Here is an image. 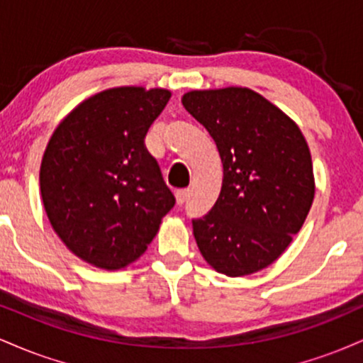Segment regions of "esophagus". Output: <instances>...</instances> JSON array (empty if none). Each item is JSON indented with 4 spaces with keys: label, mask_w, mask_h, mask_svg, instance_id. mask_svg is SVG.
<instances>
[{
    "label": "esophagus",
    "mask_w": 363,
    "mask_h": 363,
    "mask_svg": "<svg viewBox=\"0 0 363 363\" xmlns=\"http://www.w3.org/2000/svg\"><path fill=\"white\" fill-rule=\"evenodd\" d=\"M187 196H189V189L187 187H182V189L176 191V199H177V205H182L186 201Z\"/></svg>",
    "instance_id": "esophagus-1"
}]
</instances>
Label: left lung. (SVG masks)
I'll return each instance as SVG.
<instances>
[{
    "label": "left lung",
    "instance_id": "obj_1",
    "mask_svg": "<svg viewBox=\"0 0 363 363\" xmlns=\"http://www.w3.org/2000/svg\"><path fill=\"white\" fill-rule=\"evenodd\" d=\"M182 106L215 140L223 164L218 199L193 234L227 277L269 266L301 230L314 199L311 152L289 116L249 89L194 90Z\"/></svg>",
    "mask_w": 363,
    "mask_h": 363
}]
</instances>
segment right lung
I'll list each match as a JSON object with an SVG mask.
<instances>
[{
	"mask_svg": "<svg viewBox=\"0 0 363 363\" xmlns=\"http://www.w3.org/2000/svg\"><path fill=\"white\" fill-rule=\"evenodd\" d=\"M169 90L119 86L94 95L49 140L40 194L54 232L83 261L119 269L147 251L176 205L145 136Z\"/></svg>",
	"mask_w": 363,
	"mask_h": 363,
	"instance_id": "obj_1",
	"label": "right lung"
}]
</instances>
